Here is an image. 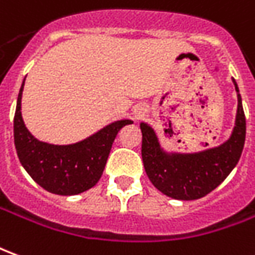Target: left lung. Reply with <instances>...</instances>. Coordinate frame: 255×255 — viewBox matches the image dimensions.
<instances>
[{
    "label": "left lung",
    "instance_id": "8db88e82",
    "mask_svg": "<svg viewBox=\"0 0 255 255\" xmlns=\"http://www.w3.org/2000/svg\"><path fill=\"white\" fill-rule=\"evenodd\" d=\"M238 110L232 133L227 141L199 152H169L162 147L156 131L145 122L140 124L142 133L141 156L149 181L173 199L195 200L216 189L238 165L246 138V118L239 88Z\"/></svg>",
    "mask_w": 255,
    "mask_h": 255
}]
</instances>
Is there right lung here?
<instances>
[{"instance_id": "right-lung-1", "label": "right lung", "mask_w": 255, "mask_h": 255, "mask_svg": "<svg viewBox=\"0 0 255 255\" xmlns=\"http://www.w3.org/2000/svg\"><path fill=\"white\" fill-rule=\"evenodd\" d=\"M23 88L24 81L19 90L13 119L15 147L21 166L38 185L52 194L71 196L95 187L104 171L118 131L133 121L111 122L74 144L56 145L39 141L28 131L21 118Z\"/></svg>"}]
</instances>
